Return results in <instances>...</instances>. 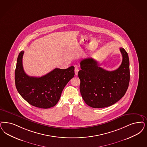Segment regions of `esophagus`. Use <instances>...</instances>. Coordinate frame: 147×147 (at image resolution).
Returning a JSON list of instances; mask_svg holds the SVG:
<instances>
[{
	"label": "esophagus",
	"mask_w": 147,
	"mask_h": 147,
	"mask_svg": "<svg viewBox=\"0 0 147 147\" xmlns=\"http://www.w3.org/2000/svg\"><path fill=\"white\" fill-rule=\"evenodd\" d=\"M79 71V69L78 67H75V69H74V71H75V74H76V76L78 75V71Z\"/></svg>",
	"instance_id": "obj_1"
}]
</instances>
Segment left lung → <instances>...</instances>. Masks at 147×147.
I'll use <instances>...</instances> for the list:
<instances>
[{
  "instance_id": "left-lung-1",
  "label": "left lung",
  "mask_w": 147,
  "mask_h": 147,
  "mask_svg": "<svg viewBox=\"0 0 147 147\" xmlns=\"http://www.w3.org/2000/svg\"><path fill=\"white\" fill-rule=\"evenodd\" d=\"M123 60L116 70L108 71L99 66L97 61L87 58L80 62L78 72L80 91L86 104L93 108L110 107L119 100L127 92L130 81L129 56L120 48Z\"/></svg>"
}]
</instances>
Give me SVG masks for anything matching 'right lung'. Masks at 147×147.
Listing matches in <instances>:
<instances>
[{"instance_id": "1", "label": "right lung", "mask_w": 147, "mask_h": 147, "mask_svg": "<svg viewBox=\"0 0 147 147\" xmlns=\"http://www.w3.org/2000/svg\"><path fill=\"white\" fill-rule=\"evenodd\" d=\"M21 51L17 60L15 73L16 88L20 96L34 107L48 109L54 107L61 97L67 84L74 76V67L62 69L55 68L45 76L34 77L24 71Z\"/></svg>"}]
</instances>
